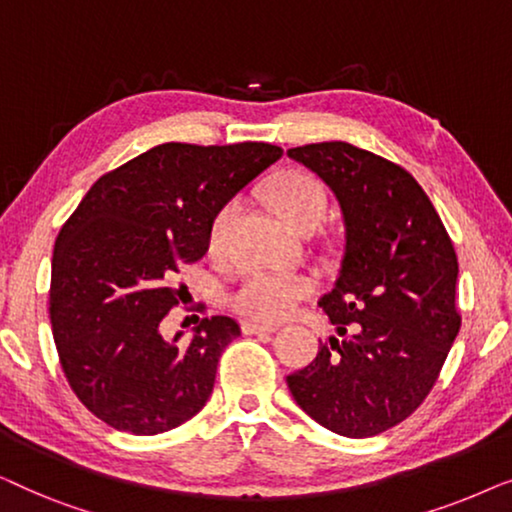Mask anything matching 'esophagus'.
I'll return each mask as SVG.
<instances>
[{
  "label": "esophagus",
  "mask_w": 512,
  "mask_h": 512,
  "mask_svg": "<svg viewBox=\"0 0 512 512\" xmlns=\"http://www.w3.org/2000/svg\"><path fill=\"white\" fill-rule=\"evenodd\" d=\"M242 331L247 335H272V333H277V326H265V324H256V321H244Z\"/></svg>",
  "instance_id": "1"
}]
</instances>
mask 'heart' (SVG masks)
Listing matches in <instances>:
<instances>
[{"label": "heart", "instance_id": "1", "mask_svg": "<svg viewBox=\"0 0 512 512\" xmlns=\"http://www.w3.org/2000/svg\"><path fill=\"white\" fill-rule=\"evenodd\" d=\"M270 207L293 230H312L326 212V191L312 174L286 170L275 174L265 188ZM233 202H226L209 223V247L221 240ZM314 291V282L303 272H268L249 270L230 293V305L244 317L256 321H279L296 310L300 300Z\"/></svg>", "mask_w": 512, "mask_h": 512}]
</instances>
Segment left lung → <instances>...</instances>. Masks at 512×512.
Segmentation results:
<instances>
[{"label": "left lung", "mask_w": 512, "mask_h": 512, "mask_svg": "<svg viewBox=\"0 0 512 512\" xmlns=\"http://www.w3.org/2000/svg\"><path fill=\"white\" fill-rule=\"evenodd\" d=\"M338 200L345 251L319 300L340 338L286 377L314 422L368 438L415 412L447 359L461 317L459 263L429 195L401 165L347 142L296 146Z\"/></svg>", "instance_id": "8db88e82"}]
</instances>
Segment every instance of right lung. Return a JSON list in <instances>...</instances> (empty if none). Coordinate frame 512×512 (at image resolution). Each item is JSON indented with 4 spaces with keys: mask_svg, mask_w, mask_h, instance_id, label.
<instances>
[{
    "mask_svg": "<svg viewBox=\"0 0 512 512\" xmlns=\"http://www.w3.org/2000/svg\"><path fill=\"white\" fill-rule=\"evenodd\" d=\"M263 142H167L90 186L53 249L51 326L65 377L104 424L135 436L177 429L212 396L221 352L240 335L230 317L202 319L193 338L160 324L179 305L174 275L209 249V223L282 158Z\"/></svg>",
    "mask_w": 512,
    "mask_h": 512,
    "instance_id": "1",
    "label": "right lung"
}]
</instances>
